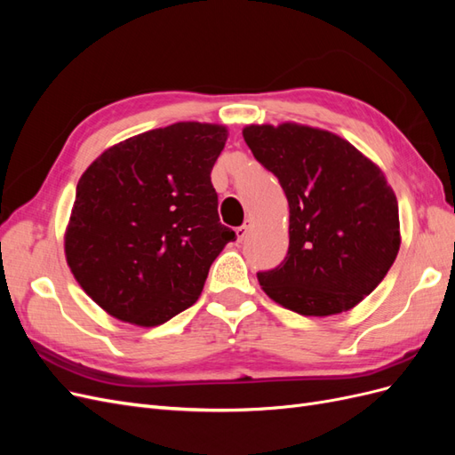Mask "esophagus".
<instances>
[{"instance_id":"34e87169","label":"esophagus","mask_w":455,"mask_h":455,"mask_svg":"<svg viewBox=\"0 0 455 455\" xmlns=\"http://www.w3.org/2000/svg\"><path fill=\"white\" fill-rule=\"evenodd\" d=\"M251 226H252V220H246V222H244L241 228H237V229H235V233H237V239H239V241H243V239L246 237V233H249Z\"/></svg>"}]
</instances>
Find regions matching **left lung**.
I'll return each mask as SVG.
<instances>
[{"label": "left lung", "mask_w": 455, "mask_h": 455, "mask_svg": "<svg viewBox=\"0 0 455 455\" xmlns=\"http://www.w3.org/2000/svg\"><path fill=\"white\" fill-rule=\"evenodd\" d=\"M243 136L279 178L291 209L288 254L258 273L259 286L307 316L361 304L401 246L398 203L381 169L338 134L298 123L249 125Z\"/></svg>", "instance_id": "left-lung-1"}]
</instances>
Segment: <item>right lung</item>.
<instances>
[{"label":"right lung","mask_w":455,"mask_h":455,"mask_svg":"<svg viewBox=\"0 0 455 455\" xmlns=\"http://www.w3.org/2000/svg\"><path fill=\"white\" fill-rule=\"evenodd\" d=\"M226 140L224 125L174 123L106 149L79 178L66 261L106 313L157 326L196 304L235 241L211 182Z\"/></svg>","instance_id":"add662e5"}]
</instances>
